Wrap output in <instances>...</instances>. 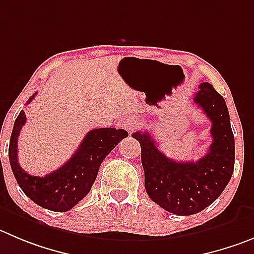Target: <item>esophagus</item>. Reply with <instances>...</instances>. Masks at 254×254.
Listing matches in <instances>:
<instances>
[{
  "mask_svg": "<svg viewBox=\"0 0 254 254\" xmlns=\"http://www.w3.org/2000/svg\"><path fill=\"white\" fill-rule=\"evenodd\" d=\"M120 127L124 130H127V131L130 134V132L134 131V129L136 127V119H135V118H132V116L125 118V119H123L122 122H120Z\"/></svg>",
  "mask_w": 254,
  "mask_h": 254,
  "instance_id": "34e87169",
  "label": "esophagus"
}]
</instances>
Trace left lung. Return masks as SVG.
Masks as SVG:
<instances>
[{
  "mask_svg": "<svg viewBox=\"0 0 254 254\" xmlns=\"http://www.w3.org/2000/svg\"><path fill=\"white\" fill-rule=\"evenodd\" d=\"M193 100L212 122V145L198 162L167 158L148 131L131 135L141 146L149 198L178 215L195 214L212 204L231 181L234 169V136L226 101L209 82L199 85Z\"/></svg>",
  "mask_w": 254,
  "mask_h": 254,
  "instance_id": "1",
  "label": "left lung"
}]
</instances>
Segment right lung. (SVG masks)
<instances>
[{
    "label": "right lung",
    "instance_id": "add662e5",
    "mask_svg": "<svg viewBox=\"0 0 254 254\" xmlns=\"http://www.w3.org/2000/svg\"><path fill=\"white\" fill-rule=\"evenodd\" d=\"M35 95L28 99L27 104L34 100ZM25 123V111L21 110L15 120L9 139L8 158L11 169L23 193L37 205L54 212H67L86 196L96 179L103 160L127 136L125 130L115 127L90 130L75 154L65 164L45 177H35L27 174L20 167L17 159V139Z\"/></svg>",
    "mask_w": 254,
    "mask_h": 254
}]
</instances>
